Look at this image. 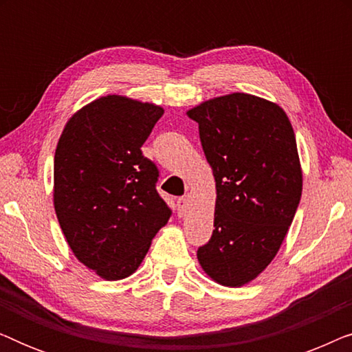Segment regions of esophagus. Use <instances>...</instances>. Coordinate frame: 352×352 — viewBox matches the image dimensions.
<instances>
[{
	"label": "esophagus",
	"mask_w": 352,
	"mask_h": 352,
	"mask_svg": "<svg viewBox=\"0 0 352 352\" xmlns=\"http://www.w3.org/2000/svg\"><path fill=\"white\" fill-rule=\"evenodd\" d=\"M187 205H189V200L186 197H181V199L176 200V208H177V216H184L187 211Z\"/></svg>",
	"instance_id": "esophagus-1"
}]
</instances>
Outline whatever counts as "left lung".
Listing matches in <instances>:
<instances>
[{
	"label": "left lung",
	"mask_w": 352,
	"mask_h": 352,
	"mask_svg": "<svg viewBox=\"0 0 352 352\" xmlns=\"http://www.w3.org/2000/svg\"><path fill=\"white\" fill-rule=\"evenodd\" d=\"M216 182L214 230L197 258L214 282L242 287L269 266L295 218L302 190L287 113L234 93L190 109Z\"/></svg>",
	"instance_id": "left-lung-1"
}]
</instances>
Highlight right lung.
Segmentation results:
<instances>
[{"label":"right lung","mask_w":352,"mask_h":352,"mask_svg":"<svg viewBox=\"0 0 352 352\" xmlns=\"http://www.w3.org/2000/svg\"><path fill=\"white\" fill-rule=\"evenodd\" d=\"M160 105L104 96L80 109L57 142L54 208L80 263L105 280L136 271L168 223L158 195V168L142 155Z\"/></svg>","instance_id":"right-lung-1"}]
</instances>
